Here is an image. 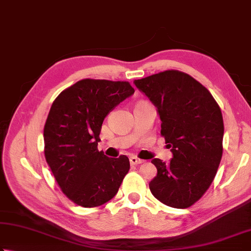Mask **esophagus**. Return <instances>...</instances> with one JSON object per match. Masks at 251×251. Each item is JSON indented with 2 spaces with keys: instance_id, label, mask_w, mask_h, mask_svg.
Here are the masks:
<instances>
[{
  "instance_id": "obj_1",
  "label": "esophagus",
  "mask_w": 251,
  "mask_h": 251,
  "mask_svg": "<svg viewBox=\"0 0 251 251\" xmlns=\"http://www.w3.org/2000/svg\"><path fill=\"white\" fill-rule=\"evenodd\" d=\"M129 162H130L131 165H138V164L144 163V160H140L138 158H136V156H130Z\"/></svg>"
}]
</instances>
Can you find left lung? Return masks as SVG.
<instances>
[{"mask_svg":"<svg viewBox=\"0 0 251 251\" xmlns=\"http://www.w3.org/2000/svg\"><path fill=\"white\" fill-rule=\"evenodd\" d=\"M158 110L161 135L173 158L153 159L158 174L152 195L172 208L185 209L210 187L223 153L222 112L207 88L188 74L165 71L134 81Z\"/></svg>","mask_w":251,"mask_h":251,"instance_id":"obj_1","label":"left lung"}]
</instances>
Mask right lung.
I'll use <instances>...</instances> for the list:
<instances>
[{
	"label": "right lung",
	"mask_w": 251,
	"mask_h": 251,
	"mask_svg": "<svg viewBox=\"0 0 251 251\" xmlns=\"http://www.w3.org/2000/svg\"><path fill=\"white\" fill-rule=\"evenodd\" d=\"M127 81L82 79L54 100L44 125V155L66 197L83 208L110 201L129 171L126 155L98 150L105 116L131 95Z\"/></svg>",
	"instance_id": "right-lung-1"
}]
</instances>
